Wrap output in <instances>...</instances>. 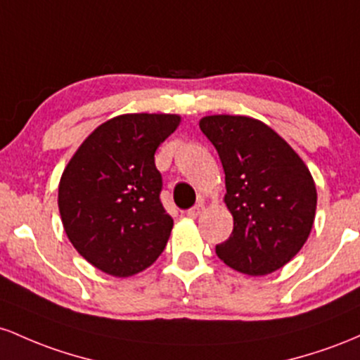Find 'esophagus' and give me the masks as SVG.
<instances>
[{
	"mask_svg": "<svg viewBox=\"0 0 360 360\" xmlns=\"http://www.w3.org/2000/svg\"><path fill=\"white\" fill-rule=\"evenodd\" d=\"M204 211V204H202V202H199V204H195L193 205L192 209H188L187 211V216L188 217H192V219H195V217H199L200 216V212Z\"/></svg>",
	"mask_w": 360,
	"mask_h": 360,
	"instance_id": "esophagus-1",
	"label": "esophagus"
}]
</instances>
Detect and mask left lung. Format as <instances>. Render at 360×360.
Wrapping results in <instances>:
<instances>
[{
	"label": "left lung",
	"instance_id": "obj_1",
	"mask_svg": "<svg viewBox=\"0 0 360 360\" xmlns=\"http://www.w3.org/2000/svg\"><path fill=\"white\" fill-rule=\"evenodd\" d=\"M200 131L223 163L224 202L233 214V233L216 245V255L248 276L276 272L300 252L313 228L316 187L309 169L260 120L209 115Z\"/></svg>",
	"mask_w": 360,
	"mask_h": 360
}]
</instances>
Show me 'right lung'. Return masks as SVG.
Here are the masks:
<instances>
[{"mask_svg": "<svg viewBox=\"0 0 360 360\" xmlns=\"http://www.w3.org/2000/svg\"><path fill=\"white\" fill-rule=\"evenodd\" d=\"M179 115L127 114L86 137L59 184L68 238L93 267L115 277L141 272L163 253L173 219L161 204L155 153Z\"/></svg>", "mask_w": 360, "mask_h": 360, "instance_id": "right-lung-1", "label": "right lung"}]
</instances>
